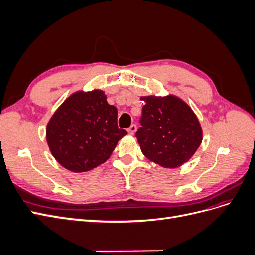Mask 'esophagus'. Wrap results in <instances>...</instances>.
I'll use <instances>...</instances> for the list:
<instances>
[{"mask_svg":"<svg viewBox=\"0 0 255 255\" xmlns=\"http://www.w3.org/2000/svg\"><path fill=\"white\" fill-rule=\"evenodd\" d=\"M137 130V126L136 125H132L128 128V132L130 134V135H134L136 133Z\"/></svg>","mask_w":255,"mask_h":255,"instance_id":"esophagus-1","label":"esophagus"}]
</instances>
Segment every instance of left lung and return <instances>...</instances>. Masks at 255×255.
Here are the masks:
<instances>
[{
    "mask_svg": "<svg viewBox=\"0 0 255 255\" xmlns=\"http://www.w3.org/2000/svg\"><path fill=\"white\" fill-rule=\"evenodd\" d=\"M145 102L136 138L143 155L165 168L180 167L194 155L202 141L195 113L174 96L142 97Z\"/></svg>",
    "mask_w": 255,
    "mask_h": 255,
    "instance_id": "8db88e82",
    "label": "left lung"
}]
</instances>
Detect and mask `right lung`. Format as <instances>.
Returning a JSON list of instances; mask_svg holds the SVG:
<instances>
[{
  "label": "right lung",
  "mask_w": 255,
  "mask_h": 255,
  "mask_svg": "<svg viewBox=\"0 0 255 255\" xmlns=\"http://www.w3.org/2000/svg\"><path fill=\"white\" fill-rule=\"evenodd\" d=\"M118 111L102 90L79 91L52 116L47 141L53 156L73 172L89 171L110 158L127 130L119 128Z\"/></svg>",
  "instance_id": "obj_1"
}]
</instances>
